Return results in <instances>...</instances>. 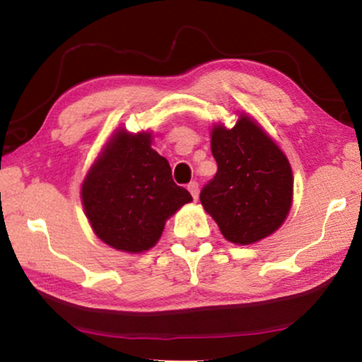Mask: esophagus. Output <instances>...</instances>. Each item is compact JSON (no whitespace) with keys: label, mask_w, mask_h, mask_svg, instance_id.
Instances as JSON below:
<instances>
[{"label":"esophagus","mask_w":362,"mask_h":362,"mask_svg":"<svg viewBox=\"0 0 362 362\" xmlns=\"http://www.w3.org/2000/svg\"><path fill=\"white\" fill-rule=\"evenodd\" d=\"M187 191L191 192V196L194 197V201L197 199V194H199V185H197L196 181H191L189 185H187Z\"/></svg>","instance_id":"obj_1"}]
</instances>
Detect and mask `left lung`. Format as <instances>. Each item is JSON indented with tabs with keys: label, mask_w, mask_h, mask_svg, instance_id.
<instances>
[{
	"label": "left lung",
	"mask_w": 362,
	"mask_h": 362,
	"mask_svg": "<svg viewBox=\"0 0 362 362\" xmlns=\"http://www.w3.org/2000/svg\"><path fill=\"white\" fill-rule=\"evenodd\" d=\"M217 173L201 191V204L227 240L255 244L284 224L293 201L288 158L254 118L240 113L235 125L211 130Z\"/></svg>",
	"instance_id": "obj_1"
}]
</instances>
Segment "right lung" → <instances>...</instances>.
Listing matches in <instances>:
<instances>
[{
  "instance_id": "add662e5",
  "label": "right lung",
  "mask_w": 362,
  "mask_h": 362,
  "mask_svg": "<svg viewBox=\"0 0 362 362\" xmlns=\"http://www.w3.org/2000/svg\"><path fill=\"white\" fill-rule=\"evenodd\" d=\"M150 132L118 128L82 182V206L92 230L128 254L155 247L166 221L192 201L173 181L170 163L153 150Z\"/></svg>"
}]
</instances>
